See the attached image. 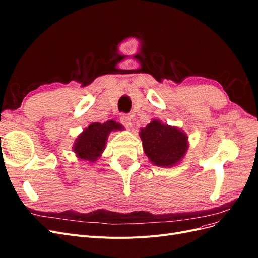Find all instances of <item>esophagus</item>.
<instances>
[{"instance_id": "1", "label": "esophagus", "mask_w": 258, "mask_h": 258, "mask_svg": "<svg viewBox=\"0 0 258 258\" xmlns=\"http://www.w3.org/2000/svg\"><path fill=\"white\" fill-rule=\"evenodd\" d=\"M120 122H121L122 126H124L126 128H131V126H132L130 116H128V115H126V114H122V115L120 116Z\"/></svg>"}]
</instances>
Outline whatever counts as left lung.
Segmentation results:
<instances>
[{
    "label": "left lung",
    "mask_w": 258,
    "mask_h": 258,
    "mask_svg": "<svg viewBox=\"0 0 258 258\" xmlns=\"http://www.w3.org/2000/svg\"><path fill=\"white\" fill-rule=\"evenodd\" d=\"M144 153L154 165L172 167L181 160L187 151V136L175 127L154 119L140 131Z\"/></svg>",
    "instance_id": "obj_1"
}]
</instances>
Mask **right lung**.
I'll return each mask as SVG.
<instances>
[{"label":"right lung","mask_w":258,"mask_h":258,"mask_svg":"<svg viewBox=\"0 0 258 258\" xmlns=\"http://www.w3.org/2000/svg\"><path fill=\"white\" fill-rule=\"evenodd\" d=\"M122 126L114 120L104 123L93 122L76 139L74 152L77 157L88 161H96L103 152L108 134L113 130H121Z\"/></svg>","instance_id":"1"}]
</instances>
